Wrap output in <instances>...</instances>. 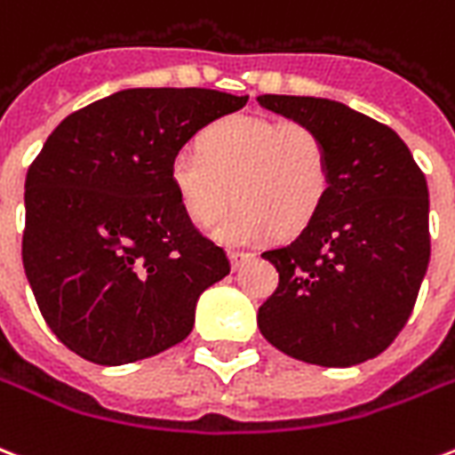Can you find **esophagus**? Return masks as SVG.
<instances>
[{"label": "esophagus", "instance_id": "34e87169", "mask_svg": "<svg viewBox=\"0 0 455 455\" xmlns=\"http://www.w3.org/2000/svg\"><path fill=\"white\" fill-rule=\"evenodd\" d=\"M252 255L251 252H241V251H228V259H231V267H234V269H238V267L243 265V262H245V259H251Z\"/></svg>", "mask_w": 455, "mask_h": 455}]
</instances>
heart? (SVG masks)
<instances>
[{
	"mask_svg": "<svg viewBox=\"0 0 455 455\" xmlns=\"http://www.w3.org/2000/svg\"><path fill=\"white\" fill-rule=\"evenodd\" d=\"M169 181L196 227L220 220L214 238L227 245H255L274 231L307 227L329 196L331 159L327 140L303 121L231 114L197 135V152H176Z\"/></svg>",
	"mask_w": 455,
	"mask_h": 455,
	"instance_id": "obj_1",
	"label": "heart"
}]
</instances>
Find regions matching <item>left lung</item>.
I'll return each mask as SVG.
<instances>
[{
	"label": "left lung",
	"mask_w": 455,
	"mask_h": 455,
	"mask_svg": "<svg viewBox=\"0 0 455 455\" xmlns=\"http://www.w3.org/2000/svg\"><path fill=\"white\" fill-rule=\"evenodd\" d=\"M259 107L317 128L331 186L289 245L265 251L279 286L258 312L274 348L322 367L387 351L411 317L429 265V193L396 131L334 100L259 95Z\"/></svg>",
	"instance_id": "1"
}]
</instances>
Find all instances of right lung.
<instances>
[{
    "label": "right lung",
    "mask_w": 455,
    "mask_h": 455,
    "mask_svg": "<svg viewBox=\"0 0 455 455\" xmlns=\"http://www.w3.org/2000/svg\"><path fill=\"white\" fill-rule=\"evenodd\" d=\"M248 97L204 88H128L59 124L26 176L23 269L44 322L97 365L181 343L227 252L183 212L169 164Z\"/></svg>",
    "instance_id": "obj_1"
}]
</instances>
